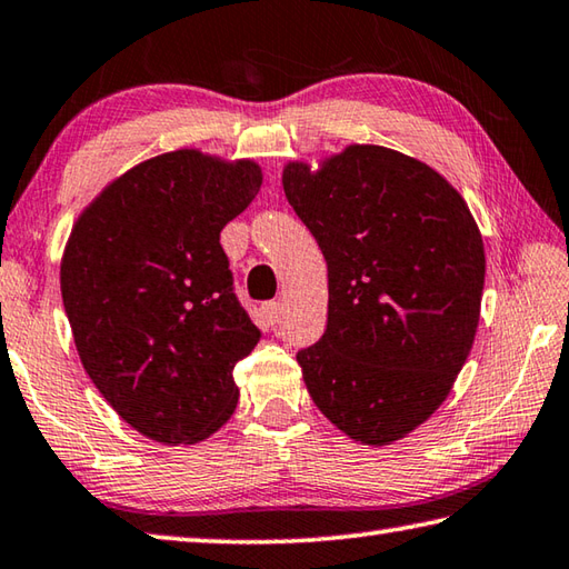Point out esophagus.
I'll use <instances>...</instances> for the list:
<instances>
[{"instance_id": "esophagus-1", "label": "esophagus", "mask_w": 569, "mask_h": 569, "mask_svg": "<svg viewBox=\"0 0 569 569\" xmlns=\"http://www.w3.org/2000/svg\"><path fill=\"white\" fill-rule=\"evenodd\" d=\"M262 317L267 319V325H280L282 321V305L280 302H264L262 305Z\"/></svg>"}]
</instances>
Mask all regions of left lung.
<instances>
[{
  "label": "left lung",
  "instance_id": "left-lung-1",
  "mask_svg": "<svg viewBox=\"0 0 569 569\" xmlns=\"http://www.w3.org/2000/svg\"><path fill=\"white\" fill-rule=\"evenodd\" d=\"M282 186L329 277L325 335L297 351L307 391L353 441L389 446L446 401L463 369L483 238L443 176L383 146H349L317 173L295 160Z\"/></svg>",
  "mask_w": 569,
  "mask_h": 569
}]
</instances>
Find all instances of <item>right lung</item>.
<instances>
[{"instance_id":"1","label":"right lung","mask_w":569,"mask_h":569,"mask_svg":"<svg viewBox=\"0 0 569 569\" xmlns=\"http://www.w3.org/2000/svg\"><path fill=\"white\" fill-rule=\"evenodd\" d=\"M262 186L252 160L192 148L116 178L61 260V297L96 389L138 433L196 443L238 406L232 369L257 347L220 232Z\"/></svg>"}]
</instances>
